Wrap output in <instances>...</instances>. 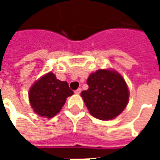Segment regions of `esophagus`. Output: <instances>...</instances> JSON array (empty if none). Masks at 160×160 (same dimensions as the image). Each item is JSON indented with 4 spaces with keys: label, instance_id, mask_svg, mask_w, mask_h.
Returning <instances> with one entry per match:
<instances>
[{
    "label": "esophagus",
    "instance_id": "1",
    "mask_svg": "<svg viewBox=\"0 0 160 160\" xmlns=\"http://www.w3.org/2000/svg\"><path fill=\"white\" fill-rule=\"evenodd\" d=\"M74 92H75L76 94H80V92H81V88H78L77 90L74 91Z\"/></svg>",
    "mask_w": 160,
    "mask_h": 160
}]
</instances>
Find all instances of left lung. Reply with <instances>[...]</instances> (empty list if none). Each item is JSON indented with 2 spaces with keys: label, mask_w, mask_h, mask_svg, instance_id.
Listing matches in <instances>:
<instances>
[{
  "label": "left lung",
  "mask_w": 160,
  "mask_h": 160,
  "mask_svg": "<svg viewBox=\"0 0 160 160\" xmlns=\"http://www.w3.org/2000/svg\"><path fill=\"white\" fill-rule=\"evenodd\" d=\"M89 88L80 95L94 118L111 120L121 114L128 101L127 84L119 73L99 69L87 79Z\"/></svg>",
  "instance_id": "8db88e82"
}]
</instances>
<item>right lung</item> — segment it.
Wrapping results in <instances>:
<instances>
[{"instance_id": "obj_1", "label": "right lung", "mask_w": 160, "mask_h": 160, "mask_svg": "<svg viewBox=\"0 0 160 160\" xmlns=\"http://www.w3.org/2000/svg\"><path fill=\"white\" fill-rule=\"evenodd\" d=\"M73 94L68 82L57 80L54 73H49L31 87L29 99L37 114L51 118L61 111L67 98Z\"/></svg>"}]
</instances>
